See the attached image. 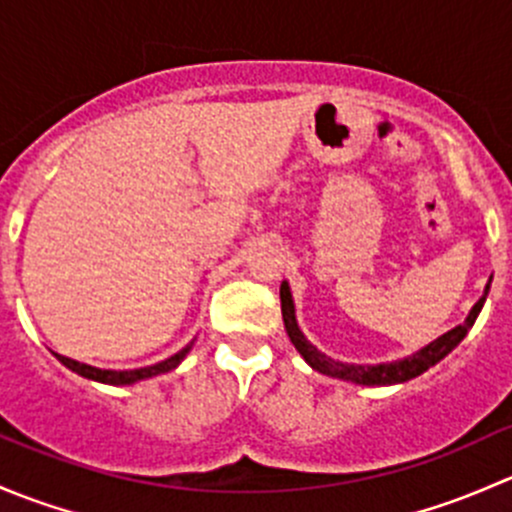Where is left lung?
Instances as JSON below:
<instances>
[{"instance_id": "1", "label": "left lung", "mask_w": 512, "mask_h": 512, "mask_svg": "<svg viewBox=\"0 0 512 512\" xmlns=\"http://www.w3.org/2000/svg\"><path fill=\"white\" fill-rule=\"evenodd\" d=\"M488 289H490V282L485 285L483 297L473 304V309H471V314L466 317V322L458 324V327H453L451 332H446L443 337H438L436 342H431L428 347L418 349L416 354L406 356V359H399V361H389V364H344V361H334L332 356L322 354L317 347H314V344L307 342V337H304L302 332H299L297 314H294V299H292V292H289L287 282H282L280 299H282V319H285L289 342L294 344V349L304 356V361H307L314 371L334 376V379L352 381V384H361V386H391V384H404V381L416 379V376H421L423 371L431 369L433 364H438L443 356L451 354L453 349L463 342V337L468 334V329L476 324L480 309H483V304H485V297H488Z\"/></svg>"}]
</instances>
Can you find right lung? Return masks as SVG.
Returning a JSON list of instances; mask_svg holds the SVG:
<instances>
[{
    "instance_id": "add662e5",
    "label": "right lung",
    "mask_w": 512,
    "mask_h": 512,
    "mask_svg": "<svg viewBox=\"0 0 512 512\" xmlns=\"http://www.w3.org/2000/svg\"><path fill=\"white\" fill-rule=\"evenodd\" d=\"M190 349H193V342H190L188 347L180 349L178 354L170 356V359L158 361V364H153V366H143V369H128V371L96 369V366L81 364V361L69 359V356H61V354H56V359H59L66 369H71V371H76L79 376H84V379L101 381V384H111V386H126V384H136V381H143V379H151V376L165 374V371H173L175 366L185 359V354H188Z\"/></svg>"
}]
</instances>
